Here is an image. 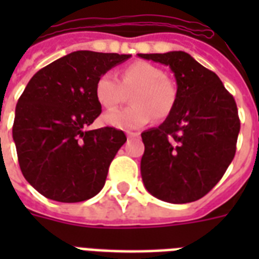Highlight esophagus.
I'll use <instances>...</instances> for the list:
<instances>
[{
	"instance_id": "esophagus-1",
	"label": "esophagus",
	"mask_w": 259,
	"mask_h": 259,
	"mask_svg": "<svg viewBox=\"0 0 259 259\" xmlns=\"http://www.w3.org/2000/svg\"><path fill=\"white\" fill-rule=\"evenodd\" d=\"M126 136L129 138L137 137V136H140V133H137V132H126Z\"/></svg>"
}]
</instances>
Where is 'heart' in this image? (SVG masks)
<instances>
[{
  "label": "heart",
  "mask_w": 259,
  "mask_h": 259,
  "mask_svg": "<svg viewBox=\"0 0 259 259\" xmlns=\"http://www.w3.org/2000/svg\"><path fill=\"white\" fill-rule=\"evenodd\" d=\"M127 109L111 110L103 115L106 125L117 129H138L156 119H164L172 113L177 90L161 68L148 62H134L121 72V80L113 72H105L95 83V97L106 109L126 101L132 94Z\"/></svg>",
  "instance_id": "heart-1"
}]
</instances>
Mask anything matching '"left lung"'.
<instances>
[{
  "mask_svg": "<svg viewBox=\"0 0 259 259\" xmlns=\"http://www.w3.org/2000/svg\"><path fill=\"white\" fill-rule=\"evenodd\" d=\"M169 66L177 83L172 113L141 134V176L160 200H199L218 184L237 150L241 121L235 99L215 72L183 51L138 54Z\"/></svg>",
  "mask_w": 259,
  "mask_h": 259,
  "instance_id": "8db88e82",
  "label": "left lung"
}]
</instances>
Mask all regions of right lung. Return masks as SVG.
I'll return each mask as SVG.
<instances>
[{
	"label": "right lung",
	"instance_id": "right-lung-1",
	"mask_svg": "<svg viewBox=\"0 0 259 259\" xmlns=\"http://www.w3.org/2000/svg\"><path fill=\"white\" fill-rule=\"evenodd\" d=\"M132 55L76 51L32 76L16 106L13 140L25 180L42 196L78 203L105 185L126 142L115 127L87 130L102 113L95 83Z\"/></svg>",
	"mask_w": 259,
	"mask_h": 259
}]
</instances>
